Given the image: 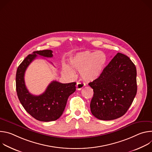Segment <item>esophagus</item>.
Segmentation results:
<instances>
[{
    "instance_id": "obj_1",
    "label": "esophagus",
    "mask_w": 152,
    "mask_h": 152,
    "mask_svg": "<svg viewBox=\"0 0 152 152\" xmlns=\"http://www.w3.org/2000/svg\"><path fill=\"white\" fill-rule=\"evenodd\" d=\"M84 86H85L84 83H83L82 82H77V84H76V89L77 90H80L82 88L84 87Z\"/></svg>"
}]
</instances>
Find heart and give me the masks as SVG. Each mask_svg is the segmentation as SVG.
Here are the masks:
<instances>
[{
    "mask_svg": "<svg viewBox=\"0 0 152 152\" xmlns=\"http://www.w3.org/2000/svg\"><path fill=\"white\" fill-rule=\"evenodd\" d=\"M106 62L107 56L103 52L87 50L79 52L72 57L70 60V66L73 70L79 72L83 80L91 82L101 76ZM71 69L67 65H64L62 67L64 73L73 76L74 73Z\"/></svg>",
    "mask_w": 152,
    "mask_h": 152,
    "instance_id": "1",
    "label": "heart"
}]
</instances>
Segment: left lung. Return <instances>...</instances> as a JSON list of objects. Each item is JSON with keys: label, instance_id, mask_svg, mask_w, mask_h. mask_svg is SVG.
Returning <instances> with one entry per match:
<instances>
[{"label": "left lung", "instance_id": "left-lung-1", "mask_svg": "<svg viewBox=\"0 0 152 152\" xmlns=\"http://www.w3.org/2000/svg\"><path fill=\"white\" fill-rule=\"evenodd\" d=\"M88 85L94 91L92 114L102 120L117 119L126 114L137 94L136 67L128 56L118 53L101 76Z\"/></svg>", "mask_w": 152, "mask_h": 152}]
</instances>
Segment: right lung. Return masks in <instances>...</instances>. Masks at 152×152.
Listing matches in <instances>:
<instances>
[{"label": "right lung", "instance_id": "1", "mask_svg": "<svg viewBox=\"0 0 152 152\" xmlns=\"http://www.w3.org/2000/svg\"><path fill=\"white\" fill-rule=\"evenodd\" d=\"M52 52L51 50L34 52L20 64L16 73V91L21 104L27 113L41 121L58 119L64 111L69 97L76 91V82L62 83L56 80L52 81L41 95L34 96L28 90L24 79L27 67L37 55L52 58Z\"/></svg>", "mask_w": 152, "mask_h": 152}]
</instances>
